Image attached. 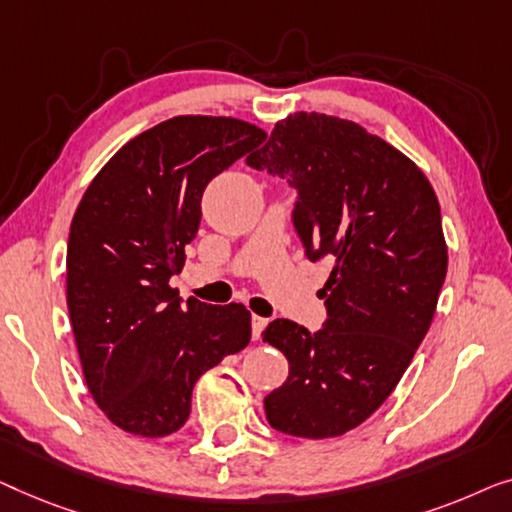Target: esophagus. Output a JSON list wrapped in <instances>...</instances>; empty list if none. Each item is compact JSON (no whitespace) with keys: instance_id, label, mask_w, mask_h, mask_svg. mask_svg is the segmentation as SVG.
<instances>
[{"instance_id":"obj_1","label":"esophagus","mask_w":512,"mask_h":512,"mask_svg":"<svg viewBox=\"0 0 512 512\" xmlns=\"http://www.w3.org/2000/svg\"><path fill=\"white\" fill-rule=\"evenodd\" d=\"M269 325V320L266 318H259V315H253V338L257 341L259 336H262V331Z\"/></svg>"}]
</instances>
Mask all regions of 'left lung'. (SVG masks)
Returning a JSON list of instances; mask_svg holds the SVG:
<instances>
[{"label":"left lung","instance_id":"8db88e82","mask_svg":"<svg viewBox=\"0 0 512 512\" xmlns=\"http://www.w3.org/2000/svg\"><path fill=\"white\" fill-rule=\"evenodd\" d=\"M246 162L297 190L306 257L334 262L320 331L283 318L264 331L290 362L266 420L290 436H341L383 406L434 320L448 271L441 206L406 155L334 115L280 120Z\"/></svg>","mask_w":512,"mask_h":512}]
</instances>
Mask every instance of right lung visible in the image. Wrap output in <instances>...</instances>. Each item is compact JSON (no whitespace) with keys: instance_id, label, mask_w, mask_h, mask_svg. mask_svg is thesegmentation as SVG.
I'll list each match as a JSON object with an SVG mask.
<instances>
[{"instance_id":"right-lung-1","label":"right lung","mask_w":512,"mask_h":512,"mask_svg":"<svg viewBox=\"0 0 512 512\" xmlns=\"http://www.w3.org/2000/svg\"><path fill=\"white\" fill-rule=\"evenodd\" d=\"M264 139L236 118L164 120L125 143L76 208L69 318L92 399L122 431L174 434L201 373L250 343L246 306L183 304L169 280L197 236L206 185Z\"/></svg>"}]
</instances>
